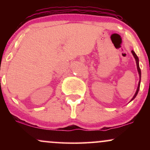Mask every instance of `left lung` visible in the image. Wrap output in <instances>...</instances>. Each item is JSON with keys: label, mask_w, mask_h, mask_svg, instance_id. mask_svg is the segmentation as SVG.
Wrapping results in <instances>:
<instances>
[{"label": "left lung", "mask_w": 150, "mask_h": 150, "mask_svg": "<svg viewBox=\"0 0 150 150\" xmlns=\"http://www.w3.org/2000/svg\"><path fill=\"white\" fill-rule=\"evenodd\" d=\"M132 55H133L134 58H135V61H136V64H137V71H138V73H139V75H140V81H139V83H138V87H137V91H136L135 95H134V97H132V99H131V101L132 99H134L135 98L136 96H137V93H138V91H139V89H140V79H141V70H140V66H139V59H138V57L137 56V55L135 54V53L133 51H131Z\"/></svg>", "instance_id": "8db88e82"}]
</instances>
